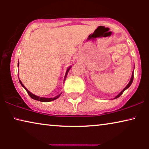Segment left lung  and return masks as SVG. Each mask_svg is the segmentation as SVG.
Segmentation results:
<instances>
[{
	"instance_id": "1",
	"label": "left lung",
	"mask_w": 149,
	"mask_h": 149,
	"mask_svg": "<svg viewBox=\"0 0 149 149\" xmlns=\"http://www.w3.org/2000/svg\"><path fill=\"white\" fill-rule=\"evenodd\" d=\"M133 80H134V71H133V73H132V77H131V79H130V82H129V83H128V84L127 85V86H126L125 88H124L123 90H122L121 92H120L119 94H118L117 96H115V99H116V98H117V97H119L120 95H121L122 93H123L124 91H125L126 89H127V88H129V87H130V85H132V82H133Z\"/></svg>"
}]
</instances>
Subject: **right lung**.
Masks as SVG:
<instances>
[{"label": "right lung", "mask_w": 149, "mask_h": 149, "mask_svg": "<svg viewBox=\"0 0 149 149\" xmlns=\"http://www.w3.org/2000/svg\"><path fill=\"white\" fill-rule=\"evenodd\" d=\"M19 62H18L17 66H19ZM71 67H72V66H70V67H69V68H68V69H67V70H66V74H65V77H64V81L66 80V76H67V74H68V71L70 70V69ZM19 83H20V84H21V85H22V86L24 88L26 89V91H27L28 94L30 95V97H31V98H32V99L35 100H38V101H40V102H48L53 101V100H56L57 98H58V97L60 96V95L62 94V93H61L60 94L58 95H57V96L54 97H39V96H37V95H36L33 94V93H32L31 92H30V91H28V89L26 88L25 86H24V85L23 84H22V81H20V80H19Z\"/></svg>", "instance_id": "obj_1"}]
</instances>
